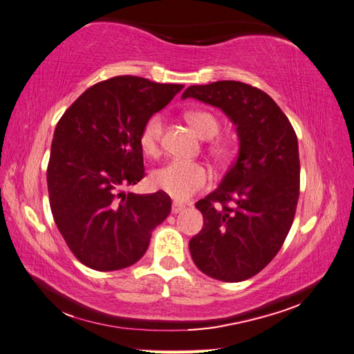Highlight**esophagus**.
Masks as SVG:
<instances>
[{
	"label": "esophagus",
	"mask_w": 354,
	"mask_h": 354,
	"mask_svg": "<svg viewBox=\"0 0 354 354\" xmlns=\"http://www.w3.org/2000/svg\"><path fill=\"white\" fill-rule=\"evenodd\" d=\"M184 208H185L184 205H181V204H176V202H175V204L171 205V213H173V214H178V213H181Z\"/></svg>",
	"instance_id": "obj_1"
}]
</instances>
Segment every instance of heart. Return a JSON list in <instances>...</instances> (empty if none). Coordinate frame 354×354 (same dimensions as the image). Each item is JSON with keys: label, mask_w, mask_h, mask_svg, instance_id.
<instances>
[{"label": "heart", "mask_w": 354, "mask_h": 354, "mask_svg": "<svg viewBox=\"0 0 354 354\" xmlns=\"http://www.w3.org/2000/svg\"><path fill=\"white\" fill-rule=\"evenodd\" d=\"M185 120L201 138L212 140L221 131V123L214 114L204 109L189 111L185 114ZM162 118L161 115H152L142 126L140 132V147L142 152L149 156H155L160 152L161 137H162ZM209 153L216 161L225 162L232 155V149L228 141L214 140L209 145ZM209 171L199 162H189L181 160H173L162 167L156 169L150 183L156 190L167 193L175 201L184 202L190 199L193 194L204 190L209 184Z\"/></svg>", "instance_id": "heart-1"}]
</instances>
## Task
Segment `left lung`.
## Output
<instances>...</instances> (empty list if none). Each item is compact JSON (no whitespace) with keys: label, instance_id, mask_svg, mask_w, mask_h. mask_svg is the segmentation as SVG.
<instances>
[{"label":"left lung","instance_id":"obj_1","mask_svg":"<svg viewBox=\"0 0 354 354\" xmlns=\"http://www.w3.org/2000/svg\"><path fill=\"white\" fill-rule=\"evenodd\" d=\"M187 97L222 109L239 137L236 162L196 202L204 228L190 240L192 259L216 280L243 281L268 266L292 227L299 196L297 133L266 93L242 82L193 85Z\"/></svg>","mask_w":354,"mask_h":354}]
</instances>
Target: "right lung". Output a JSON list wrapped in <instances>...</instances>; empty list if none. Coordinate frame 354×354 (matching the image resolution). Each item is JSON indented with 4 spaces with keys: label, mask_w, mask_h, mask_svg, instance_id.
<instances>
[{
    "label": "right lung",
    "mask_w": 354,
    "mask_h": 354,
    "mask_svg": "<svg viewBox=\"0 0 354 354\" xmlns=\"http://www.w3.org/2000/svg\"><path fill=\"white\" fill-rule=\"evenodd\" d=\"M183 88L117 76L88 88L59 120L47 169L50 208L85 266L109 272L137 263L169 216L167 193L123 189L145 178L142 126Z\"/></svg>",
    "instance_id": "right-lung-1"
}]
</instances>
